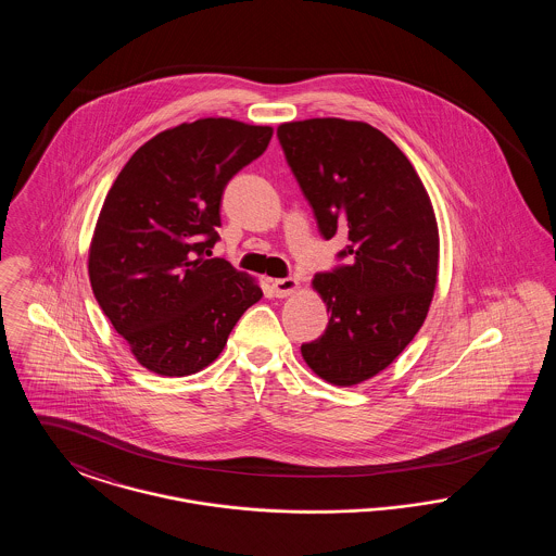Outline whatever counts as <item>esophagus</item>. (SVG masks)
Returning <instances> with one entry per match:
<instances>
[{"mask_svg":"<svg viewBox=\"0 0 556 556\" xmlns=\"http://www.w3.org/2000/svg\"><path fill=\"white\" fill-rule=\"evenodd\" d=\"M295 290H298V279H293V277L275 279V281H273V293H275L277 298H286V295H290V293H293Z\"/></svg>","mask_w":556,"mask_h":556,"instance_id":"obj_1","label":"esophagus"}]
</instances>
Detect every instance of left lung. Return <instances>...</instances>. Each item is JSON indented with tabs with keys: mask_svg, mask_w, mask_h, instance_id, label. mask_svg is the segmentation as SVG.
<instances>
[{
	"mask_svg": "<svg viewBox=\"0 0 556 556\" xmlns=\"http://www.w3.org/2000/svg\"><path fill=\"white\" fill-rule=\"evenodd\" d=\"M277 137L318 233L350 239L340 265L313 281L331 318L302 356L325 381L354 386L386 369L424 325L438 279L435 214L413 164L367 123L311 118Z\"/></svg>",
	"mask_w": 556,
	"mask_h": 556,
	"instance_id": "obj_1",
	"label": "left lung"
}]
</instances>
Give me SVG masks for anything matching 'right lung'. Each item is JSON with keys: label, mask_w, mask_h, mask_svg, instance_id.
Masks as SVG:
<instances>
[{"label": "right lung", "mask_w": 556, "mask_h": 556, "mask_svg": "<svg viewBox=\"0 0 556 556\" xmlns=\"http://www.w3.org/2000/svg\"><path fill=\"white\" fill-rule=\"evenodd\" d=\"M270 127L202 118L143 143L108 191L89 250L91 290L135 358L166 377L208 367L261 288L223 258L225 187L265 154Z\"/></svg>", "instance_id": "1"}]
</instances>
